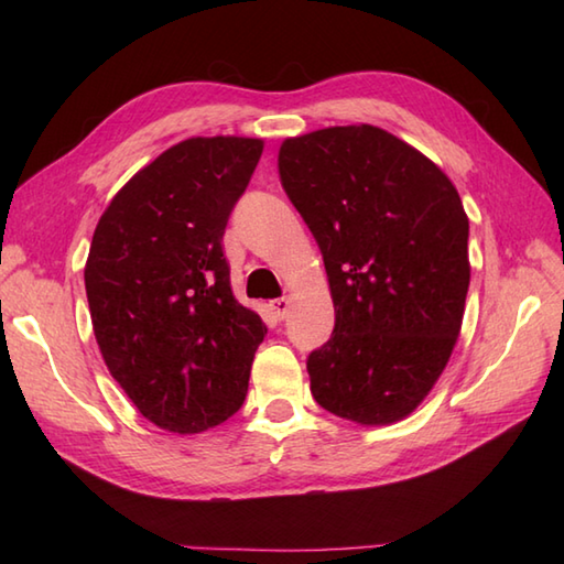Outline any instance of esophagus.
Returning a JSON list of instances; mask_svg holds the SVG:
<instances>
[{"label":"esophagus","mask_w":564,"mask_h":564,"mask_svg":"<svg viewBox=\"0 0 564 564\" xmlns=\"http://www.w3.org/2000/svg\"><path fill=\"white\" fill-rule=\"evenodd\" d=\"M271 310H273V315H275V317L283 319L285 315H289L291 301H289V297H275V301H271Z\"/></svg>","instance_id":"1"}]
</instances>
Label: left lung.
Listing matches in <instances>:
<instances>
[{"label":"left lung","mask_w":564,"mask_h":564,"mask_svg":"<svg viewBox=\"0 0 564 564\" xmlns=\"http://www.w3.org/2000/svg\"><path fill=\"white\" fill-rule=\"evenodd\" d=\"M281 186L325 259L334 332L307 356L327 412L390 424L416 410L458 339L467 215L438 166L376 126L289 138Z\"/></svg>","instance_id":"8db88e82"}]
</instances>
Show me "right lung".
<instances>
[{
    "label": "right lung",
    "instance_id": "right-lung-1",
    "mask_svg": "<svg viewBox=\"0 0 564 564\" xmlns=\"http://www.w3.org/2000/svg\"><path fill=\"white\" fill-rule=\"evenodd\" d=\"M254 138H191L118 191L94 230L84 285L106 366L166 431L230 419L267 337L230 289L223 235L257 170Z\"/></svg>",
    "mask_w": 564,
    "mask_h": 564
}]
</instances>
